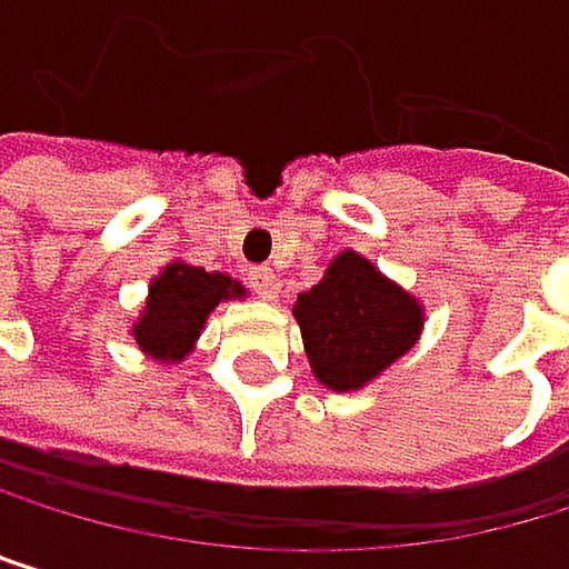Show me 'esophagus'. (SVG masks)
Listing matches in <instances>:
<instances>
[{
  "mask_svg": "<svg viewBox=\"0 0 569 569\" xmlns=\"http://www.w3.org/2000/svg\"><path fill=\"white\" fill-rule=\"evenodd\" d=\"M252 290H256L262 300H276V293H279V279H276L269 269H252Z\"/></svg>",
  "mask_w": 569,
  "mask_h": 569,
  "instance_id": "34e87169",
  "label": "esophagus"
}]
</instances>
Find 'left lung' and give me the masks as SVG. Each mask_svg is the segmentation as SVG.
<instances>
[{
    "label": "left lung",
    "instance_id": "1",
    "mask_svg": "<svg viewBox=\"0 0 569 569\" xmlns=\"http://www.w3.org/2000/svg\"><path fill=\"white\" fill-rule=\"evenodd\" d=\"M293 317L320 386L351 392L402 358L423 331V307L358 252H341L297 297Z\"/></svg>",
    "mask_w": 569,
    "mask_h": 569
}]
</instances>
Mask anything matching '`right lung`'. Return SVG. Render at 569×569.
Segmentation results:
<instances>
[{
  "mask_svg": "<svg viewBox=\"0 0 569 569\" xmlns=\"http://www.w3.org/2000/svg\"><path fill=\"white\" fill-rule=\"evenodd\" d=\"M238 297H246V287L231 276L204 272L201 266L187 262H170L149 282V300L139 320L132 323V338L149 358L177 365L193 351V341L201 338L208 313L221 300Z\"/></svg>",
  "mask_w": 569,
  "mask_h": 569,
  "instance_id": "1",
  "label": "right lung"
}]
</instances>
